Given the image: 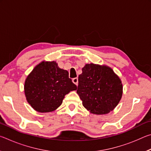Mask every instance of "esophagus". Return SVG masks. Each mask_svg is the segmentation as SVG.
Segmentation results:
<instances>
[{
  "label": "esophagus",
  "instance_id": "esophagus-1",
  "mask_svg": "<svg viewBox=\"0 0 151 151\" xmlns=\"http://www.w3.org/2000/svg\"><path fill=\"white\" fill-rule=\"evenodd\" d=\"M73 83H75V85L77 86L78 85V78H74L73 79Z\"/></svg>",
  "mask_w": 151,
  "mask_h": 151
}]
</instances>
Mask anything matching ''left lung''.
I'll use <instances>...</instances> for the list:
<instances>
[{"label": "left lung", "instance_id": "1", "mask_svg": "<svg viewBox=\"0 0 151 151\" xmlns=\"http://www.w3.org/2000/svg\"><path fill=\"white\" fill-rule=\"evenodd\" d=\"M78 76L76 93L91 113L105 114L119 104L122 95L120 78L106 65L86 64Z\"/></svg>", "mask_w": 151, "mask_h": 151}]
</instances>
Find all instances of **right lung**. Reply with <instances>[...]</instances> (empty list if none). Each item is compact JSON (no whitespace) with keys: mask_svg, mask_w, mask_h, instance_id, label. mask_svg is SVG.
Segmentation results:
<instances>
[{"mask_svg":"<svg viewBox=\"0 0 151 151\" xmlns=\"http://www.w3.org/2000/svg\"><path fill=\"white\" fill-rule=\"evenodd\" d=\"M67 70L52 61H42L32 70L24 83L27 102L39 112L54 111L63 103L66 94L76 90Z\"/></svg>","mask_w":151,"mask_h":151,"instance_id":"1","label":"right lung"}]
</instances>
